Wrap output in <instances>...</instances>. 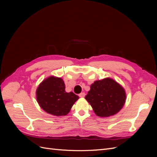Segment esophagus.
I'll return each mask as SVG.
<instances>
[{"label":"esophagus","mask_w":157,"mask_h":157,"mask_svg":"<svg viewBox=\"0 0 157 157\" xmlns=\"http://www.w3.org/2000/svg\"><path fill=\"white\" fill-rule=\"evenodd\" d=\"M84 96H85V93H84V92H82V93H80L79 94V97L80 98H84Z\"/></svg>","instance_id":"34e87169"}]
</instances>
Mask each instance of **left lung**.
Segmentation results:
<instances>
[{
	"mask_svg": "<svg viewBox=\"0 0 157 157\" xmlns=\"http://www.w3.org/2000/svg\"><path fill=\"white\" fill-rule=\"evenodd\" d=\"M85 99L97 116L109 117L121 110L126 102V94L119 83L107 77L92 84Z\"/></svg>",
	"mask_w": 157,
	"mask_h": 157,
	"instance_id": "1",
	"label": "left lung"
}]
</instances>
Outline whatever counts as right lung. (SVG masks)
<instances>
[{
    "label": "right lung",
    "mask_w": 157,
    "mask_h": 157,
    "mask_svg": "<svg viewBox=\"0 0 157 157\" xmlns=\"http://www.w3.org/2000/svg\"><path fill=\"white\" fill-rule=\"evenodd\" d=\"M36 101L47 113L54 116L67 115L79 97L66 92L63 80L50 76L40 83L36 90Z\"/></svg>",
    "instance_id": "add662e5"
}]
</instances>
